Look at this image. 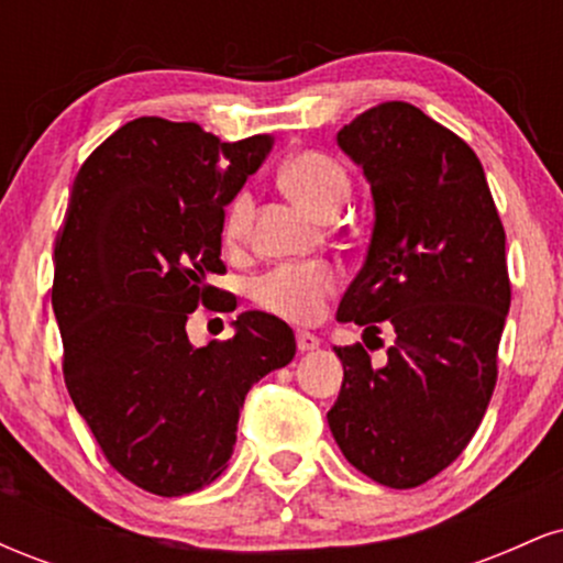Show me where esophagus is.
I'll return each mask as SVG.
<instances>
[{"mask_svg": "<svg viewBox=\"0 0 563 563\" xmlns=\"http://www.w3.org/2000/svg\"><path fill=\"white\" fill-rule=\"evenodd\" d=\"M296 346H299V352H312V349L320 346V339L314 333L299 331L296 333Z\"/></svg>", "mask_w": 563, "mask_h": 563, "instance_id": "1", "label": "esophagus"}]
</instances>
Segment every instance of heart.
Instances as JSON below:
<instances>
[{
    "instance_id": "obj_1",
    "label": "heart",
    "mask_w": 563,
    "mask_h": 563,
    "mask_svg": "<svg viewBox=\"0 0 563 563\" xmlns=\"http://www.w3.org/2000/svg\"><path fill=\"white\" fill-rule=\"evenodd\" d=\"M280 185L290 198L299 200L320 217H333L352 192V179L333 156L320 151L294 153L280 166ZM254 198L251 192H238L224 211V241L241 245L249 238ZM339 286V273L325 262L280 264L260 277L254 286V299L267 312L294 322H312L322 314L325 299Z\"/></svg>"
}]
</instances>
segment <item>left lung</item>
<instances>
[{"mask_svg":"<svg viewBox=\"0 0 563 563\" xmlns=\"http://www.w3.org/2000/svg\"><path fill=\"white\" fill-rule=\"evenodd\" d=\"M373 192L363 269L341 322L394 328L386 363L333 346L344 384L328 412L335 444L373 482L410 489L466 450L497 380L510 307L506 230L476 153L410 102H380L339 132Z\"/></svg>","mask_w":563,"mask_h":563,"instance_id":"8db88e82","label":"left lung"}]
</instances>
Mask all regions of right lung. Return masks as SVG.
Listing matches in <instances>:
<instances>
[{"mask_svg": "<svg viewBox=\"0 0 563 563\" xmlns=\"http://www.w3.org/2000/svg\"><path fill=\"white\" fill-rule=\"evenodd\" d=\"M273 137L222 142L192 121L142 115L81 164L55 241L53 309L63 376L102 455L161 497L190 495L228 468L245 394L296 354L275 314L243 312L235 335L196 349L187 314L230 312L224 206Z\"/></svg>", "mask_w": 563, "mask_h": 563, "instance_id": "obj_1", "label": "right lung"}]
</instances>
